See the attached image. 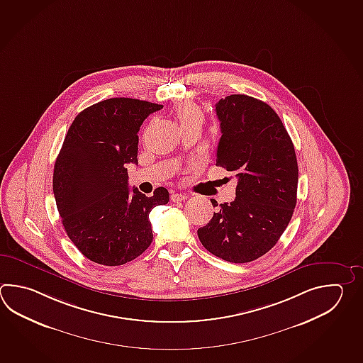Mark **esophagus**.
Listing matches in <instances>:
<instances>
[{
  "mask_svg": "<svg viewBox=\"0 0 363 363\" xmlns=\"http://www.w3.org/2000/svg\"><path fill=\"white\" fill-rule=\"evenodd\" d=\"M186 199H187V195H186V194L172 193V195H170V200L174 201V203H178V201H182V200Z\"/></svg>",
  "mask_w": 363,
  "mask_h": 363,
  "instance_id": "34e87169",
  "label": "esophagus"
}]
</instances>
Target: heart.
Listing matches in <instances>:
<instances>
[{
	"label": "heart",
	"instance_id": "1",
	"mask_svg": "<svg viewBox=\"0 0 363 363\" xmlns=\"http://www.w3.org/2000/svg\"><path fill=\"white\" fill-rule=\"evenodd\" d=\"M176 116H177L178 123L181 128L186 125H190L193 123L203 121V111L200 110L199 106L187 101L184 104H178L176 108Z\"/></svg>",
	"mask_w": 363,
	"mask_h": 363
}]
</instances>
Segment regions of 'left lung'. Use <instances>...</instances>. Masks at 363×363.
Returning a JSON list of instances; mask_svg holds the SVG:
<instances>
[{"label": "left lung", "instance_id": "8db88e82", "mask_svg": "<svg viewBox=\"0 0 363 363\" xmlns=\"http://www.w3.org/2000/svg\"><path fill=\"white\" fill-rule=\"evenodd\" d=\"M216 113L222 133L216 165L235 173L237 198L221 204L198 237L212 255L243 264L270 251L289 226L296 207V154L265 102L231 94L217 102Z\"/></svg>", "mask_w": 363, "mask_h": 363}]
</instances>
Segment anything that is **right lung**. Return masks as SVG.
<instances>
[{
	"instance_id": "add662e5",
	"label": "right lung",
	"mask_w": 363,
	"mask_h": 363,
	"mask_svg": "<svg viewBox=\"0 0 363 363\" xmlns=\"http://www.w3.org/2000/svg\"><path fill=\"white\" fill-rule=\"evenodd\" d=\"M163 108L133 98H110L74 118L55 160L52 191L67 235L93 262L118 267L152 242L150 212L169 201L165 187L146 196L128 186L126 164H138V132Z\"/></svg>"
}]
</instances>
